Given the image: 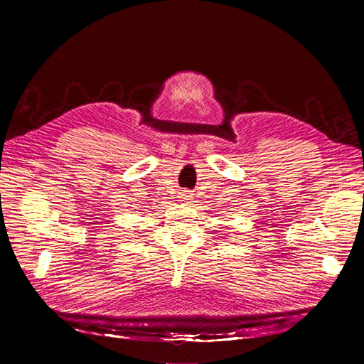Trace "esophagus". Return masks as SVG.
Listing matches in <instances>:
<instances>
[{
    "label": "esophagus",
    "mask_w": 364,
    "mask_h": 364,
    "mask_svg": "<svg viewBox=\"0 0 364 364\" xmlns=\"http://www.w3.org/2000/svg\"><path fill=\"white\" fill-rule=\"evenodd\" d=\"M191 197H192V194H191L189 191H183V192H181V198H183V200H191Z\"/></svg>",
    "instance_id": "obj_1"
}]
</instances>
